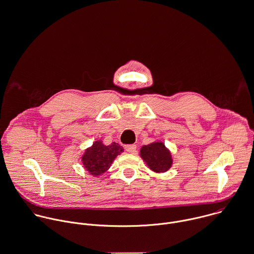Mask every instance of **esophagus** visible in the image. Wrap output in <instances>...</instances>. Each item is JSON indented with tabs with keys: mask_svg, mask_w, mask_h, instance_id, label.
Listing matches in <instances>:
<instances>
[{
	"mask_svg": "<svg viewBox=\"0 0 254 254\" xmlns=\"http://www.w3.org/2000/svg\"><path fill=\"white\" fill-rule=\"evenodd\" d=\"M136 145H134V144H131V145H127L126 147H125V149H126V151L128 152V153H131V154H134L135 152H136Z\"/></svg>",
	"mask_w": 254,
	"mask_h": 254,
	"instance_id": "1",
	"label": "esophagus"
}]
</instances>
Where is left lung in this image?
Masks as SVG:
<instances>
[{"label":"left lung","mask_w":254,"mask_h":254,"mask_svg":"<svg viewBox=\"0 0 254 254\" xmlns=\"http://www.w3.org/2000/svg\"><path fill=\"white\" fill-rule=\"evenodd\" d=\"M141 157L148 167L156 172H165L171 167L172 160L169 151L162 142L143 146Z\"/></svg>","instance_id":"left-lung-1"}]
</instances>
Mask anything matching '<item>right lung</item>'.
Segmentation results:
<instances>
[{
    "mask_svg": "<svg viewBox=\"0 0 254 254\" xmlns=\"http://www.w3.org/2000/svg\"><path fill=\"white\" fill-rule=\"evenodd\" d=\"M124 152L123 147L117 143L105 146L101 141H96L84 154L82 161L85 169L92 175H100L110 168L113 160Z\"/></svg>",
    "mask_w": 254,
    "mask_h": 254,
    "instance_id": "add662e5",
    "label": "right lung"
}]
</instances>
